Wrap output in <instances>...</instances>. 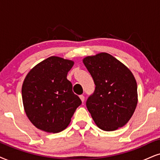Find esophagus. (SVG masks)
Wrapping results in <instances>:
<instances>
[{"label":"esophagus","instance_id":"esophagus-1","mask_svg":"<svg viewBox=\"0 0 160 160\" xmlns=\"http://www.w3.org/2000/svg\"><path fill=\"white\" fill-rule=\"evenodd\" d=\"M80 100H81L82 102H83L85 100V97L83 96V95H80Z\"/></svg>","mask_w":160,"mask_h":160}]
</instances>
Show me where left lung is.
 Returning <instances> with one entry per match:
<instances>
[{
  "label": "left lung",
  "instance_id": "obj_1",
  "mask_svg": "<svg viewBox=\"0 0 160 160\" xmlns=\"http://www.w3.org/2000/svg\"><path fill=\"white\" fill-rule=\"evenodd\" d=\"M83 63L95 84L86 107L96 125L112 131L124 126L137 104V85L131 72L108 53L86 57Z\"/></svg>",
  "mask_w": 160,
  "mask_h": 160
}]
</instances>
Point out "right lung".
<instances>
[{"mask_svg":"<svg viewBox=\"0 0 160 160\" xmlns=\"http://www.w3.org/2000/svg\"><path fill=\"white\" fill-rule=\"evenodd\" d=\"M72 60L52 56L35 66L22 86V99L28 118L40 130L58 133L64 130L82 103L72 92L67 74Z\"/></svg>","mask_w":160,"mask_h":160,"instance_id":"add662e5","label":"right lung"}]
</instances>
